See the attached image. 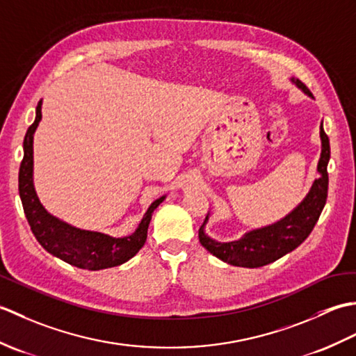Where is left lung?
Here are the masks:
<instances>
[{"instance_id": "left-lung-1", "label": "left lung", "mask_w": 356, "mask_h": 356, "mask_svg": "<svg viewBox=\"0 0 356 356\" xmlns=\"http://www.w3.org/2000/svg\"><path fill=\"white\" fill-rule=\"evenodd\" d=\"M295 86L309 96L312 93L300 79H291ZM321 138V156L318 161L320 177L315 180L311 191L307 193L303 202L295 208L292 213L283 217L282 220L272 223L264 228L252 229L246 232L243 237L234 241H217L205 234V225L209 218L207 216L205 222L199 229V240L202 246L209 251L217 259L241 268H261L266 264L282 259L283 255L292 252L298 248L312 232L315 223L318 222L321 211L327 200V163L330 159V145L327 134L323 130V122L320 125Z\"/></svg>"}]
</instances>
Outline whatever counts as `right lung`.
I'll list each match as a JSON object with an SVG mask.
<instances>
[{
	"mask_svg": "<svg viewBox=\"0 0 356 356\" xmlns=\"http://www.w3.org/2000/svg\"><path fill=\"white\" fill-rule=\"evenodd\" d=\"M42 102H38L35 122L29 127L24 138V157L19 166L18 188L24 214L33 236L49 254L81 269L101 270L128 261L145 245L148 225L154 209L165 195L151 203L145 216L131 236L111 237L108 234L79 229L47 213L33 186V134L42 118Z\"/></svg>",
	"mask_w": 356,
	"mask_h": 356,
	"instance_id": "add662e5",
	"label": "right lung"
}]
</instances>
